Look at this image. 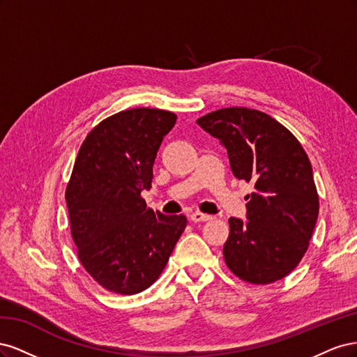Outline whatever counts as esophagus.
<instances>
[{"instance_id":"1","label":"esophagus","mask_w":357,"mask_h":357,"mask_svg":"<svg viewBox=\"0 0 357 357\" xmlns=\"http://www.w3.org/2000/svg\"><path fill=\"white\" fill-rule=\"evenodd\" d=\"M211 219H213V215L204 214V213H199V211L190 214V220L195 222V223H197V222H208V220H211Z\"/></svg>"}]
</instances>
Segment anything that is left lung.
<instances>
[{"instance_id":"1","label":"left lung","mask_w":357,"mask_h":357,"mask_svg":"<svg viewBox=\"0 0 357 357\" xmlns=\"http://www.w3.org/2000/svg\"><path fill=\"white\" fill-rule=\"evenodd\" d=\"M197 123L228 150L234 176L255 183L245 220L229 219L225 262L244 282L268 284L294 271L319 215L312 168L295 135L262 112L229 107Z\"/></svg>"}]
</instances>
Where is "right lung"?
Masks as SVG:
<instances>
[{"instance_id": "add662e5", "label": "right lung", "mask_w": 357, "mask_h": 357, "mask_svg": "<svg viewBox=\"0 0 357 357\" xmlns=\"http://www.w3.org/2000/svg\"><path fill=\"white\" fill-rule=\"evenodd\" d=\"M177 116L132 109L107 117L83 142L66 192L73 240L93 280L121 295L152 286L186 228L185 215L147 207L153 164Z\"/></svg>"}]
</instances>
